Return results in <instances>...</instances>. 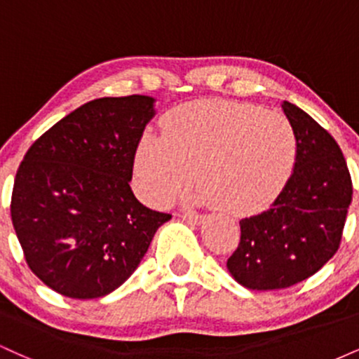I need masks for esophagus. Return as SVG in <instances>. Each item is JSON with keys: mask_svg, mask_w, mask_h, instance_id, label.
<instances>
[{"mask_svg": "<svg viewBox=\"0 0 359 359\" xmlns=\"http://www.w3.org/2000/svg\"><path fill=\"white\" fill-rule=\"evenodd\" d=\"M182 219L187 221L189 224L199 226V224H203V222L205 221V216H201V214H184Z\"/></svg>", "mask_w": 359, "mask_h": 359, "instance_id": "1", "label": "esophagus"}]
</instances>
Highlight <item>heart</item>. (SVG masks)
I'll use <instances>...</instances> for the list:
<instances>
[{"mask_svg": "<svg viewBox=\"0 0 359 359\" xmlns=\"http://www.w3.org/2000/svg\"><path fill=\"white\" fill-rule=\"evenodd\" d=\"M295 135L277 111L236 102H194L167 118L163 137L147 133L135 154L138 191L167 205L194 180L192 204L250 214L269 205L290 177Z\"/></svg>", "mask_w": 359, "mask_h": 359, "instance_id": "b5f03b06", "label": "heart"}]
</instances>
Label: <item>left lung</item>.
Masks as SVG:
<instances>
[{
  "label": "left lung",
  "instance_id": "1",
  "mask_svg": "<svg viewBox=\"0 0 359 359\" xmlns=\"http://www.w3.org/2000/svg\"><path fill=\"white\" fill-rule=\"evenodd\" d=\"M282 109L297 143L294 170L269 211L240 221V245L226 263L250 290L292 287L323 269L339 248L353 199L336 140L292 102Z\"/></svg>",
  "mask_w": 359,
  "mask_h": 359
}]
</instances>
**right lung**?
Instances as JSON below:
<instances>
[{
  "instance_id": "1",
  "label": "right lung",
  "mask_w": 359,
  "mask_h": 359,
  "mask_svg": "<svg viewBox=\"0 0 359 359\" xmlns=\"http://www.w3.org/2000/svg\"><path fill=\"white\" fill-rule=\"evenodd\" d=\"M154 116L150 96L101 97L62 118L25 155L11 221L30 270L57 294L97 299L116 290L172 217L130 187Z\"/></svg>"
}]
</instances>
